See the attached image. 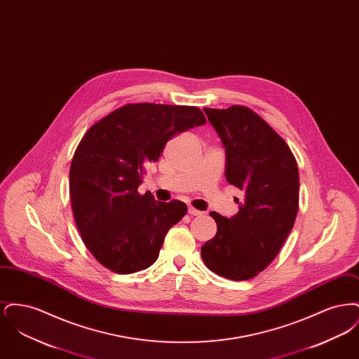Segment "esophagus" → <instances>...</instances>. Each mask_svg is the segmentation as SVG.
Returning <instances> with one entry per match:
<instances>
[{"label": "esophagus", "instance_id": "obj_1", "mask_svg": "<svg viewBox=\"0 0 359 359\" xmlns=\"http://www.w3.org/2000/svg\"><path fill=\"white\" fill-rule=\"evenodd\" d=\"M188 214H189V215H192V217L203 215V212H202V211H199V210H196V208H194V207H188Z\"/></svg>", "mask_w": 359, "mask_h": 359}]
</instances>
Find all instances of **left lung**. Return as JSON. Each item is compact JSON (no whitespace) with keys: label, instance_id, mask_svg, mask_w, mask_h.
I'll use <instances>...</instances> for the list:
<instances>
[{"label":"left lung","instance_id":"obj_1","mask_svg":"<svg viewBox=\"0 0 359 359\" xmlns=\"http://www.w3.org/2000/svg\"><path fill=\"white\" fill-rule=\"evenodd\" d=\"M205 113L226 152V180L245 192L230 219L211 211L215 237L202 246L205 266L242 281L256 277L283 248L299 210V170L287 142L253 110L234 104Z\"/></svg>","mask_w":359,"mask_h":359}]
</instances>
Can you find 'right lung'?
<instances>
[{"label": "right lung", "mask_w": 359, "mask_h": 359, "mask_svg": "<svg viewBox=\"0 0 359 359\" xmlns=\"http://www.w3.org/2000/svg\"><path fill=\"white\" fill-rule=\"evenodd\" d=\"M205 122L195 106L129 103L86 132L69 168V199L86 248L104 268L135 273L157 259L187 205L137 188L170 138Z\"/></svg>", "instance_id": "obj_1"}]
</instances>
